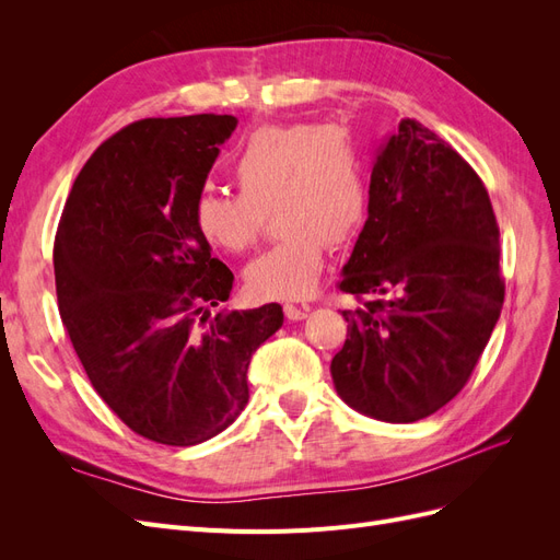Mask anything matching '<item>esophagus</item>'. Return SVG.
I'll use <instances>...</instances> for the list:
<instances>
[{
  "mask_svg": "<svg viewBox=\"0 0 560 560\" xmlns=\"http://www.w3.org/2000/svg\"><path fill=\"white\" fill-rule=\"evenodd\" d=\"M308 313H311V308H308V306L299 308V306H292V303H287V306H284V317H287V319H292V322H296V319H306V317H308Z\"/></svg>",
  "mask_w": 560,
  "mask_h": 560,
  "instance_id": "esophagus-1",
  "label": "esophagus"
}]
</instances>
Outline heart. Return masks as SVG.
<instances>
[{
    "label": "heart",
    "instance_id": "b5f03b06",
    "mask_svg": "<svg viewBox=\"0 0 560 560\" xmlns=\"http://www.w3.org/2000/svg\"><path fill=\"white\" fill-rule=\"evenodd\" d=\"M238 196L200 189L191 222L208 245L241 254L273 214L280 243L245 268L259 299L313 294L327 245L343 247L366 222L369 184L362 151L338 124H287L254 130L231 159Z\"/></svg>",
    "mask_w": 560,
    "mask_h": 560
}]
</instances>
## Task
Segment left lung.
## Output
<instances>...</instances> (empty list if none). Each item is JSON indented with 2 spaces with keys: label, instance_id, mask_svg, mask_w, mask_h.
I'll return each instance as SVG.
<instances>
[{
  "label": "left lung",
  "instance_id": "1",
  "mask_svg": "<svg viewBox=\"0 0 560 560\" xmlns=\"http://www.w3.org/2000/svg\"><path fill=\"white\" fill-rule=\"evenodd\" d=\"M348 338L338 397L385 422L448 404L477 366L504 301L500 231L483 182L436 132L401 118L376 149L369 217L343 266Z\"/></svg>",
  "mask_w": 560,
  "mask_h": 560
}]
</instances>
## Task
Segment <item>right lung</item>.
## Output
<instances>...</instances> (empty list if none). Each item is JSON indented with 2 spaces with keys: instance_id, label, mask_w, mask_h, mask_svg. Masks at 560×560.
<instances>
[{
  "instance_id": "add662e5",
  "label": "right lung",
  "mask_w": 560,
  "mask_h": 560,
  "mask_svg": "<svg viewBox=\"0 0 560 560\" xmlns=\"http://www.w3.org/2000/svg\"><path fill=\"white\" fill-rule=\"evenodd\" d=\"M235 116L144 118L83 165L56 233L62 325L95 393L126 425L165 446L224 432L249 399L254 350L282 308L219 311L233 273L191 222V202Z\"/></svg>"
}]
</instances>
